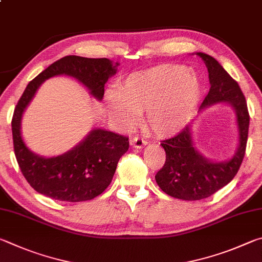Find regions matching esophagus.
<instances>
[{
  "label": "esophagus",
  "instance_id": "1",
  "mask_svg": "<svg viewBox=\"0 0 262 262\" xmlns=\"http://www.w3.org/2000/svg\"><path fill=\"white\" fill-rule=\"evenodd\" d=\"M130 144L136 148H143L144 146L147 144V140L140 138V137H135V138H132L130 140Z\"/></svg>",
  "mask_w": 262,
  "mask_h": 262
}]
</instances>
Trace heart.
Segmentation results:
<instances>
[{
  "label": "heart",
  "mask_w": 262,
  "mask_h": 262,
  "mask_svg": "<svg viewBox=\"0 0 262 262\" xmlns=\"http://www.w3.org/2000/svg\"><path fill=\"white\" fill-rule=\"evenodd\" d=\"M201 94L198 77L182 66H158L132 73L107 96V107L124 128L134 127L145 112L155 135L169 137L182 131L196 113Z\"/></svg>",
  "instance_id": "1"
}]
</instances>
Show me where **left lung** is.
I'll return each instance as SVG.
<instances>
[{
    "label": "left lung",
    "instance_id": "8db88e82",
    "mask_svg": "<svg viewBox=\"0 0 262 262\" xmlns=\"http://www.w3.org/2000/svg\"><path fill=\"white\" fill-rule=\"evenodd\" d=\"M196 55L207 67L210 82L200 109L219 102L230 103L237 115L239 146L229 161L213 162L193 147L189 126L172 138L163 140L161 146L166 150V162L155 175V180L164 193L182 200L208 198L232 181L244 159L250 125L247 103L238 82L214 57L204 53Z\"/></svg>",
    "mask_w": 262,
    "mask_h": 262
}]
</instances>
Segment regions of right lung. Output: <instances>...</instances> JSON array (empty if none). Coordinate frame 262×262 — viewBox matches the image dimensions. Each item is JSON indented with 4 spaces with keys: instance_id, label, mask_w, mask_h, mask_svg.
I'll use <instances>...</instances> for the list:
<instances>
[{
    "instance_id": "obj_1",
    "label": "right lung",
    "mask_w": 262,
    "mask_h": 262,
    "mask_svg": "<svg viewBox=\"0 0 262 262\" xmlns=\"http://www.w3.org/2000/svg\"><path fill=\"white\" fill-rule=\"evenodd\" d=\"M108 58L66 56L45 69L29 82L12 116L13 149L21 173L33 189L49 198L79 203L94 199L107 189L116 170L118 160L128 149V138L115 132L94 128L79 145L54 158L39 157L26 147L20 135L21 116L36 90L50 77L71 76L101 100L104 84L117 71Z\"/></svg>"
}]
</instances>
